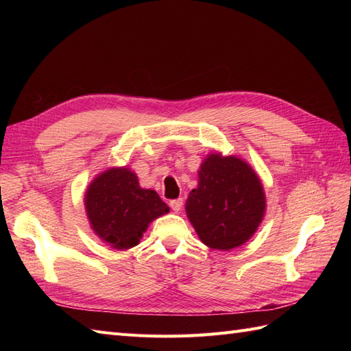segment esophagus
Listing matches in <instances>:
<instances>
[{
    "label": "esophagus",
    "mask_w": 351,
    "mask_h": 351,
    "mask_svg": "<svg viewBox=\"0 0 351 351\" xmlns=\"http://www.w3.org/2000/svg\"><path fill=\"white\" fill-rule=\"evenodd\" d=\"M182 199H173V200H170V208L171 210H173L175 213H178V211H181V208H182Z\"/></svg>",
    "instance_id": "obj_1"
}]
</instances>
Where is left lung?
<instances>
[{"label":"left lung","instance_id":"obj_1","mask_svg":"<svg viewBox=\"0 0 351 351\" xmlns=\"http://www.w3.org/2000/svg\"><path fill=\"white\" fill-rule=\"evenodd\" d=\"M185 211L208 247H238L264 217L263 185L247 162L213 154L200 166L199 187L191 190Z\"/></svg>","mask_w":351,"mask_h":351}]
</instances>
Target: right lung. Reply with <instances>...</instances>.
Instances as JSON below:
<instances>
[{"instance_id":"obj_1","label":"right lung","mask_w":351,"mask_h":351,"mask_svg":"<svg viewBox=\"0 0 351 351\" xmlns=\"http://www.w3.org/2000/svg\"><path fill=\"white\" fill-rule=\"evenodd\" d=\"M86 210L95 232L111 247L125 250L137 245L149 223L169 206L156 191L140 189L131 170L111 169L90 184Z\"/></svg>"}]
</instances>
